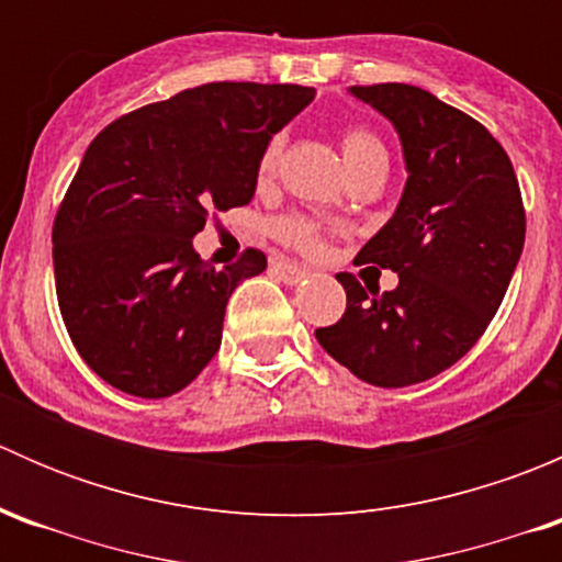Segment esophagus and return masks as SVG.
<instances>
[{
    "instance_id": "esophagus-1",
    "label": "esophagus",
    "mask_w": 562,
    "mask_h": 562,
    "mask_svg": "<svg viewBox=\"0 0 562 562\" xmlns=\"http://www.w3.org/2000/svg\"><path fill=\"white\" fill-rule=\"evenodd\" d=\"M271 271H274L282 282H288V285H299V282H304L310 277V269L293 263V260H277Z\"/></svg>"
}]
</instances>
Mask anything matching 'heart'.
I'll list each match as a JSON object with an SVG mask.
<instances>
[{
  "label": "heart",
  "mask_w": 562,
  "mask_h": 562,
  "mask_svg": "<svg viewBox=\"0 0 562 562\" xmlns=\"http://www.w3.org/2000/svg\"><path fill=\"white\" fill-rule=\"evenodd\" d=\"M282 146H285V135H271L266 140L263 151L258 157V181H269L280 166ZM339 149H342L345 166L350 176L364 171L372 166H386L389 155L383 140L372 133L370 127H345L339 135ZM271 234L282 241L285 247L299 249L304 255H321L328 247V239L334 236V225L321 223V220L310 217V214H285V217L274 220Z\"/></svg>",
  "instance_id": "1"
}]
</instances>
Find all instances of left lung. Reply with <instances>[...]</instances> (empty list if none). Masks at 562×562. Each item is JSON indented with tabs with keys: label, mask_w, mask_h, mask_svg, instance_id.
<instances>
[{
	"label": "left lung",
	"mask_w": 562,
	"mask_h": 562,
	"mask_svg": "<svg viewBox=\"0 0 562 562\" xmlns=\"http://www.w3.org/2000/svg\"><path fill=\"white\" fill-rule=\"evenodd\" d=\"M396 127L407 181L394 217L353 263L400 274L394 291L339 271L348 307L315 328L364 383L402 389L457 364L486 331L525 245L517 173L495 135L411 83L350 87Z\"/></svg>",
	"instance_id": "left-lung-1"
}]
</instances>
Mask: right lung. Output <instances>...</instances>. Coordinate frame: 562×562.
<instances>
[{
    "label": "right lung",
    "instance_id": "obj_1",
    "mask_svg": "<svg viewBox=\"0 0 562 562\" xmlns=\"http://www.w3.org/2000/svg\"><path fill=\"white\" fill-rule=\"evenodd\" d=\"M313 98L299 83H203L89 144L54 220V277L72 345L113 389L171 396L217 353L225 304L266 255L249 247L217 271L192 236L249 203L266 140Z\"/></svg>",
    "mask_w": 562,
    "mask_h": 562
}]
</instances>
